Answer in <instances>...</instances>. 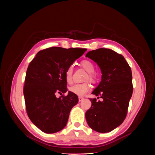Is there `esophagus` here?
<instances>
[{
	"mask_svg": "<svg viewBox=\"0 0 155 155\" xmlns=\"http://www.w3.org/2000/svg\"><path fill=\"white\" fill-rule=\"evenodd\" d=\"M83 100H84V97H78V101H79V102L82 101Z\"/></svg>",
	"mask_w": 155,
	"mask_h": 155,
	"instance_id": "34e87169",
	"label": "esophagus"
}]
</instances>
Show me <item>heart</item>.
Wrapping results in <instances>:
<instances>
[{
	"label": "heart",
	"instance_id": "heart-1",
	"mask_svg": "<svg viewBox=\"0 0 155 155\" xmlns=\"http://www.w3.org/2000/svg\"><path fill=\"white\" fill-rule=\"evenodd\" d=\"M82 67L88 73V76L87 80H89L91 82H95L97 77L94 74L95 66L93 63L89 60H84L81 63ZM72 74H73V67H70L65 73V80L66 82L70 84L72 83ZM91 90V85L88 83H84L80 84H75L69 88V91L78 96H84L87 94L89 91Z\"/></svg>",
	"mask_w": 155,
	"mask_h": 155
}]
</instances>
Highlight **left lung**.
<instances>
[{
    "label": "left lung",
    "mask_w": 155,
    "mask_h": 155,
    "mask_svg": "<svg viewBox=\"0 0 155 155\" xmlns=\"http://www.w3.org/2000/svg\"><path fill=\"white\" fill-rule=\"evenodd\" d=\"M86 57L99 67L102 78L92 94L103 99H91V107L85 113L87 124L94 131H112L124 120L133 94L132 72L124 57L107 48L88 51Z\"/></svg>",
    "instance_id": "left-lung-1"
}]
</instances>
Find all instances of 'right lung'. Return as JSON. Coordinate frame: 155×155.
<instances>
[{
    "label": "right lung",
    "instance_id": "obj_1",
    "mask_svg": "<svg viewBox=\"0 0 155 155\" xmlns=\"http://www.w3.org/2000/svg\"><path fill=\"white\" fill-rule=\"evenodd\" d=\"M87 50L85 48L51 47L39 51L28 66L24 87L28 116L45 133L58 132L66 126L78 96L67 92L65 73Z\"/></svg>",
    "mask_w": 155,
    "mask_h": 155
}]
</instances>
